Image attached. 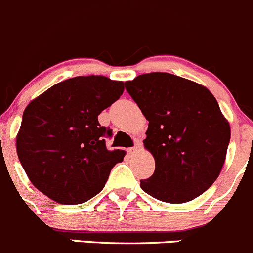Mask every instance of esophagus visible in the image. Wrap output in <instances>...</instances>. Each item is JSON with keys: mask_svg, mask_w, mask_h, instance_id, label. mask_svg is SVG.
<instances>
[{"mask_svg": "<svg viewBox=\"0 0 253 253\" xmlns=\"http://www.w3.org/2000/svg\"><path fill=\"white\" fill-rule=\"evenodd\" d=\"M140 146H141V143H140V142H136V143H134V146H133V147H129L128 150H127V151H128L129 153H132V152H134V151L137 150V148L140 147Z\"/></svg>", "mask_w": 253, "mask_h": 253, "instance_id": "obj_1", "label": "esophagus"}]
</instances>
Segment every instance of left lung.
Segmentation results:
<instances>
[{
    "instance_id": "8db88e82",
    "label": "left lung",
    "mask_w": 253,
    "mask_h": 253,
    "mask_svg": "<svg viewBox=\"0 0 253 253\" xmlns=\"http://www.w3.org/2000/svg\"><path fill=\"white\" fill-rule=\"evenodd\" d=\"M125 84L148 121L143 145L156 162L141 188L169 204L202 195L222 169L231 137L213 94L166 72L145 73Z\"/></svg>"
}]
</instances>
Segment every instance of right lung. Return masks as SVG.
I'll use <instances>...</instances> for the list:
<instances>
[{"instance_id": "right-lung-1", "label": "right lung", "mask_w": 253, "mask_h": 253, "mask_svg": "<svg viewBox=\"0 0 253 253\" xmlns=\"http://www.w3.org/2000/svg\"><path fill=\"white\" fill-rule=\"evenodd\" d=\"M124 82L79 76L52 86L31 101L16 147L32 185L62 205H79L102 191L124 150L108 151L98 115L120 98Z\"/></svg>"}]
</instances>
